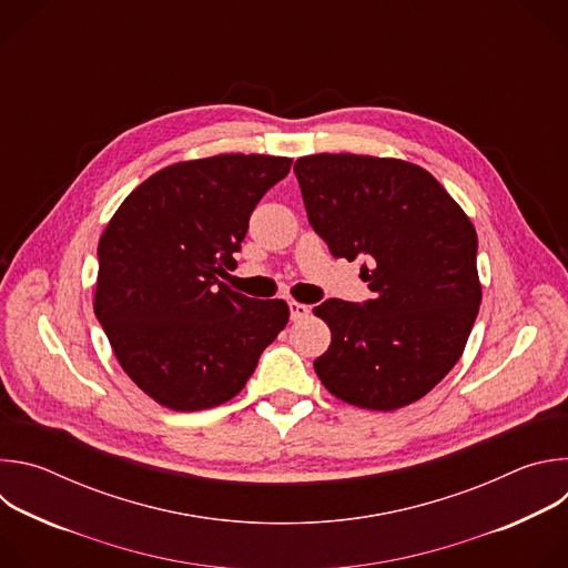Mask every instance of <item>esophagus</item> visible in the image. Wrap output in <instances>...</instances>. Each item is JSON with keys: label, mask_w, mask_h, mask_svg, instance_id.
I'll return each instance as SVG.
<instances>
[{"label": "esophagus", "mask_w": 568, "mask_h": 568, "mask_svg": "<svg viewBox=\"0 0 568 568\" xmlns=\"http://www.w3.org/2000/svg\"><path fill=\"white\" fill-rule=\"evenodd\" d=\"M307 314H310V305L298 303V301H290V316H292V321H301Z\"/></svg>", "instance_id": "esophagus-1"}]
</instances>
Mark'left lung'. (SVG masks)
<instances>
[{
	"label": "left lung",
	"mask_w": 568,
	"mask_h": 568,
	"mask_svg": "<svg viewBox=\"0 0 568 568\" xmlns=\"http://www.w3.org/2000/svg\"><path fill=\"white\" fill-rule=\"evenodd\" d=\"M294 173L312 229L335 258H366L373 298H328L314 314L331 348L314 371L335 397L395 412L460 359L480 305L476 231L425 169L368 154H310Z\"/></svg>",
	"instance_id": "obj_1"
}]
</instances>
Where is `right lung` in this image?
<instances>
[{"mask_svg":"<svg viewBox=\"0 0 568 568\" xmlns=\"http://www.w3.org/2000/svg\"><path fill=\"white\" fill-rule=\"evenodd\" d=\"M287 156L215 154L139 184L99 240L94 312L128 377L161 407L202 412L247 384L290 318L222 278Z\"/></svg>","mask_w":568,"mask_h":568,"instance_id":"obj_1","label":"right lung"}]
</instances>
